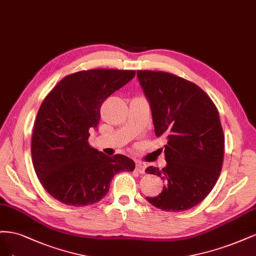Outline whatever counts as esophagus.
<instances>
[{
  "mask_svg": "<svg viewBox=\"0 0 256 256\" xmlns=\"http://www.w3.org/2000/svg\"><path fill=\"white\" fill-rule=\"evenodd\" d=\"M135 170H136L137 172H139L140 174H144V171H146V164H142V162H137V164H136Z\"/></svg>",
  "mask_w": 256,
  "mask_h": 256,
  "instance_id": "1",
  "label": "esophagus"
}]
</instances>
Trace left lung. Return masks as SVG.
<instances>
[{
    "mask_svg": "<svg viewBox=\"0 0 256 256\" xmlns=\"http://www.w3.org/2000/svg\"><path fill=\"white\" fill-rule=\"evenodd\" d=\"M137 78L151 107L155 135L167 139L166 167L146 169L160 176L164 186L146 200L167 212L192 208L212 192L224 162L217 107L199 86L174 74L139 70Z\"/></svg>",
    "mask_w": 256,
    "mask_h": 256,
    "instance_id": "1",
    "label": "left lung"
}]
</instances>
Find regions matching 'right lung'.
Wrapping results in <instances>:
<instances>
[{"mask_svg":"<svg viewBox=\"0 0 256 256\" xmlns=\"http://www.w3.org/2000/svg\"><path fill=\"white\" fill-rule=\"evenodd\" d=\"M135 73L80 71L62 78L46 96L32 130V158L41 185L56 200L73 206L96 203L110 192L114 174L135 169L133 160L121 154L110 158L88 144L103 101Z\"/></svg>","mask_w":256,"mask_h":256,"instance_id":"obj_1","label":"right lung"}]
</instances>
